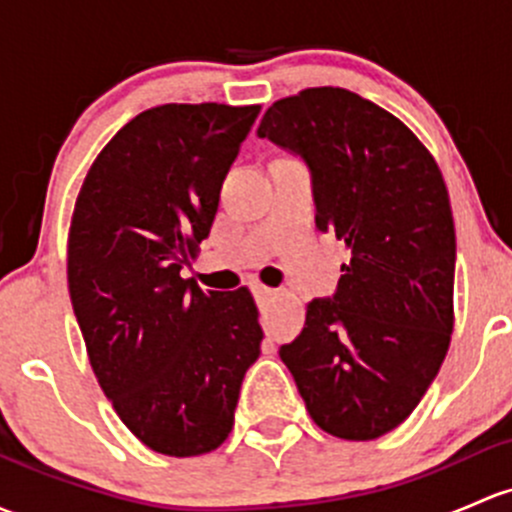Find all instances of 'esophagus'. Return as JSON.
I'll return each instance as SVG.
<instances>
[{"label":"esophagus","mask_w":512,"mask_h":512,"mask_svg":"<svg viewBox=\"0 0 512 512\" xmlns=\"http://www.w3.org/2000/svg\"><path fill=\"white\" fill-rule=\"evenodd\" d=\"M252 294H255L257 299H272L274 294H277V289L265 287V284H255V287H252Z\"/></svg>","instance_id":"esophagus-1"}]
</instances>
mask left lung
<instances>
[{
    "label": "left lung",
    "instance_id": "8db88e82",
    "mask_svg": "<svg viewBox=\"0 0 512 512\" xmlns=\"http://www.w3.org/2000/svg\"><path fill=\"white\" fill-rule=\"evenodd\" d=\"M257 134L306 161L316 228L351 250L336 294L309 301L279 355L324 432L383 437L419 405L454 331L456 235L437 161L405 122L343 88L277 100Z\"/></svg>",
    "mask_w": 512,
    "mask_h": 512
}]
</instances>
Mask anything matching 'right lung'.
<instances>
[{
	"instance_id": "right-lung-1",
	"label": "right lung",
	"mask_w": 512,
	"mask_h": 512,
	"mask_svg": "<svg viewBox=\"0 0 512 512\" xmlns=\"http://www.w3.org/2000/svg\"><path fill=\"white\" fill-rule=\"evenodd\" d=\"M260 105H159L90 166L68 233V292L102 392L144 446L201 456L228 439L262 328L245 287L181 277Z\"/></svg>"
}]
</instances>
